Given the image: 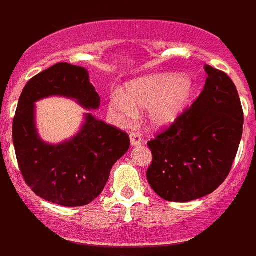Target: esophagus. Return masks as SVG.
Returning a JSON list of instances; mask_svg holds the SVG:
<instances>
[{
  "label": "esophagus",
  "instance_id": "esophagus-1",
  "mask_svg": "<svg viewBox=\"0 0 256 256\" xmlns=\"http://www.w3.org/2000/svg\"><path fill=\"white\" fill-rule=\"evenodd\" d=\"M130 141H131V144H132V146H140V144H142V137L140 134L131 132L130 134Z\"/></svg>",
  "mask_w": 256,
  "mask_h": 256
}]
</instances>
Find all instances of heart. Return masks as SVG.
<instances>
[{"label":"heart","mask_w":256,"mask_h":256,"mask_svg":"<svg viewBox=\"0 0 256 256\" xmlns=\"http://www.w3.org/2000/svg\"><path fill=\"white\" fill-rule=\"evenodd\" d=\"M128 96L115 93L109 99V112L121 124L150 112V125L156 130L169 128L185 112L196 93V84L182 74H163L131 83Z\"/></svg>","instance_id":"1"}]
</instances>
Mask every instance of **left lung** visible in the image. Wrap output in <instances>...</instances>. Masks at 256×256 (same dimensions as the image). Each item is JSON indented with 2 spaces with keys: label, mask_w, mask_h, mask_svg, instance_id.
<instances>
[{
  "label": "left lung",
  "mask_w": 256,
  "mask_h": 256,
  "mask_svg": "<svg viewBox=\"0 0 256 256\" xmlns=\"http://www.w3.org/2000/svg\"><path fill=\"white\" fill-rule=\"evenodd\" d=\"M207 78L192 108L150 141L147 180L166 201L189 202L214 192L232 168L244 115L233 80L205 64Z\"/></svg>",
  "instance_id": "obj_1"
}]
</instances>
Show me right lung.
I'll use <instances>...</instances> for the list:
<instances>
[{"mask_svg":"<svg viewBox=\"0 0 256 256\" xmlns=\"http://www.w3.org/2000/svg\"><path fill=\"white\" fill-rule=\"evenodd\" d=\"M64 96L87 110H96L100 96L84 67L60 62L34 76L24 87L13 120L12 136L26 185L44 200L66 207L84 206L103 192L112 166L130 147L126 132L86 112L80 130L51 144L40 138L36 103Z\"/></svg>","mask_w":256,"mask_h":256,"instance_id":"obj_1","label":"right lung"}]
</instances>
